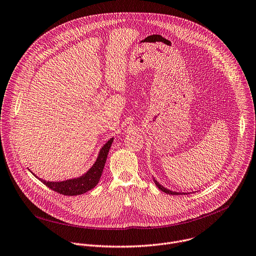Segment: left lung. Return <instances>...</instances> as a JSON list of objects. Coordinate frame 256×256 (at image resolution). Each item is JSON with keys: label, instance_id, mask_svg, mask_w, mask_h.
<instances>
[{"label": "left lung", "instance_id": "1", "mask_svg": "<svg viewBox=\"0 0 256 256\" xmlns=\"http://www.w3.org/2000/svg\"><path fill=\"white\" fill-rule=\"evenodd\" d=\"M154 184L156 185V187L160 190V191H162V192H164L166 194H168V195H186V193H178V192H173V191H170V190H168V189H166V188H164L162 185H160L158 184V182H156L154 179Z\"/></svg>", "mask_w": 256, "mask_h": 256}]
</instances>
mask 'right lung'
Returning a JSON list of instances; mask_svg holds the SVG:
<instances>
[{"label": "right lung", "instance_id": "obj_1", "mask_svg": "<svg viewBox=\"0 0 256 256\" xmlns=\"http://www.w3.org/2000/svg\"><path fill=\"white\" fill-rule=\"evenodd\" d=\"M112 140H114V138H110L102 148L98 158L96 162H94V164L90 168V170L86 174H84L80 178L67 180V181H63V182H46L42 179H39V178L38 179L44 185H46L49 189H51L59 194L65 195V196H77V195H81L83 193H86L88 191L94 189L98 185V183L102 177Z\"/></svg>", "mask_w": 256, "mask_h": 256}]
</instances>
